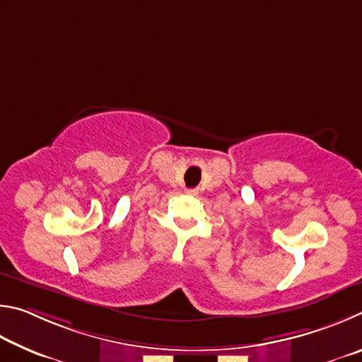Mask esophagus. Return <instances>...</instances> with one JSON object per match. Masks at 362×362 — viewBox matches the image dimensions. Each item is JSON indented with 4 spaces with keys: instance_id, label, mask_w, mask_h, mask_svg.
<instances>
[{
    "instance_id": "1",
    "label": "esophagus",
    "mask_w": 362,
    "mask_h": 362,
    "mask_svg": "<svg viewBox=\"0 0 362 362\" xmlns=\"http://www.w3.org/2000/svg\"><path fill=\"white\" fill-rule=\"evenodd\" d=\"M197 191H195V189H192V191H189V194H195Z\"/></svg>"
}]
</instances>
